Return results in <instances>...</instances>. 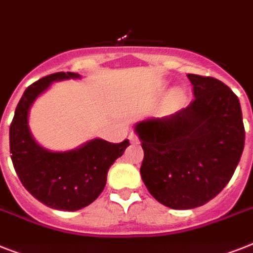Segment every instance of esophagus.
<instances>
[{
	"instance_id": "esophagus-1",
	"label": "esophagus",
	"mask_w": 253,
	"mask_h": 253,
	"mask_svg": "<svg viewBox=\"0 0 253 253\" xmlns=\"http://www.w3.org/2000/svg\"><path fill=\"white\" fill-rule=\"evenodd\" d=\"M128 139H130L131 143H137L139 141V139H137V136L135 135V133H130V136H128Z\"/></svg>"
}]
</instances>
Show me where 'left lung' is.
Instances as JSON below:
<instances>
[{
	"instance_id": "8db88e82",
	"label": "left lung",
	"mask_w": 253,
	"mask_h": 253,
	"mask_svg": "<svg viewBox=\"0 0 253 253\" xmlns=\"http://www.w3.org/2000/svg\"><path fill=\"white\" fill-rule=\"evenodd\" d=\"M194 100L163 118L136 123L141 179L163 206L190 210L215 198L230 181L245 148L238 96L221 81L188 74Z\"/></svg>"
}]
</instances>
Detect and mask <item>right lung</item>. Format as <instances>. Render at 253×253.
Here are the masks:
<instances>
[{"instance_id":"right-lung-1","label":"right lung","mask_w":253,"mask_h":253,"mask_svg":"<svg viewBox=\"0 0 253 253\" xmlns=\"http://www.w3.org/2000/svg\"><path fill=\"white\" fill-rule=\"evenodd\" d=\"M80 78L72 72L50 74L24 91L10 125V153L16 175L36 199L50 209L77 211L103 192L109 167L130 145L94 139L68 152H51L33 139L28 126L32 104L55 81Z\"/></svg>"}]
</instances>
